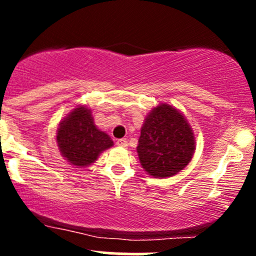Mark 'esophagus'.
<instances>
[{"mask_svg": "<svg viewBox=\"0 0 256 256\" xmlns=\"http://www.w3.org/2000/svg\"><path fill=\"white\" fill-rule=\"evenodd\" d=\"M116 144L121 147H126L128 146V141H126V138H118V140H116Z\"/></svg>", "mask_w": 256, "mask_h": 256, "instance_id": "esophagus-1", "label": "esophagus"}]
</instances>
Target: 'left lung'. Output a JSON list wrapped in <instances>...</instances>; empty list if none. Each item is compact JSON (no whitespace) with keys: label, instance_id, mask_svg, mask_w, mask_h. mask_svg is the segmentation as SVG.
Returning <instances> with one entry per match:
<instances>
[{"label":"left lung","instance_id":"1","mask_svg":"<svg viewBox=\"0 0 256 256\" xmlns=\"http://www.w3.org/2000/svg\"><path fill=\"white\" fill-rule=\"evenodd\" d=\"M194 150L192 128L177 109L161 104L144 118L138 154L150 176H174L190 164Z\"/></svg>","mask_w":256,"mask_h":256}]
</instances>
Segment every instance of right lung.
<instances>
[{"instance_id":"obj_1","label":"right lung","mask_w":256,"mask_h":256,"mask_svg":"<svg viewBox=\"0 0 256 256\" xmlns=\"http://www.w3.org/2000/svg\"><path fill=\"white\" fill-rule=\"evenodd\" d=\"M59 151L73 166L86 167L114 142L109 135L95 126L92 112L79 106L69 114L56 131Z\"/></svg>"}]
</instances>
